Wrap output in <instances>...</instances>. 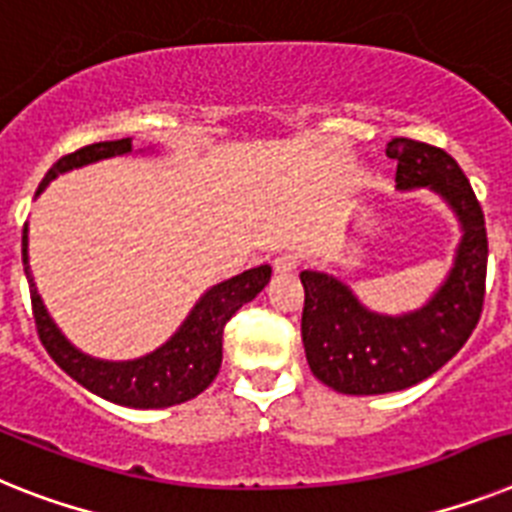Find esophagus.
I'll return each mask as SVG.
<instances>
[{
	"label": "esophagus",
	"instance_id": "obj_1",
	"mask_svg": "<svg viewBox=\"0 0 512 512\" xmlns=\"http://www.w3.org/2000/svg\"><path fill=\"white\" fill-rule=\"evenodd\" d=\"M298 264H301V256H298V253H293V251H285V253H280L277 259H274V272L290 274V272H295V269H298Z\"/></svg>",
	"mask_w": 512,
	"mask_h": 512
}]
</instances>
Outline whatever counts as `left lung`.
I'll return each instance as SVG.
<instances>
[{
  "label": "left lung",
  "mask_w": 512,
  "mask_h": 512,
  "mask_svg": "<svg viewBox=\"0 0 512 512\" xmlns=\"http://www.w3.org/2000/svg\"><path fill=\"white\" fill-rule=\"evenodd\" d=\"M398 190L429 188L463 227L455 264L432 301L403 316L374 314L327 272H301V335L314 377L342 395H384L424 382L458 353L479 324L487 282V227L468 177L447 151L392 138Z\"/></svg>",
  "instance_id": "1"
}]
</instances>
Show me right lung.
<instances>
[{"mask_svg":"<svg viewBox=\"0 0 512 512\" xmlns=\"http://www.w3.org/2000/svg\"><path fill=\"white\" fill-rule=\"evenodd\" d=\"M133 151L130 138L120 141H101L83 146L73 154L62 156L54 162V167L46 172V177L38 185L36 196L54 177L67 170L83 167V164L109 159V156H122ZM23 266L28 287H31L33 319H36L38 340L44 342L46 353L54 358L59 369L70 374L78 384L91 390L99 398L109 403L128 405V408H170V405L185 403L196 398L214 382L222 366V332L230 322L232 314L240 306H246L261 293L272 277V266L261 264L256 269L232 277V280L219 282L211 290H206L204 298L193 306L183 327L177 329L162 348L135 361H99L86 353H80L75 345H70L52 316L46 314L41 295L36 290V282L31 277L28 266V235L23 230Z\"/></svg>","mask_w":512,"mask_h":512,"instance_id":"right-lung-1","label":"right lung"}]
</instances>
